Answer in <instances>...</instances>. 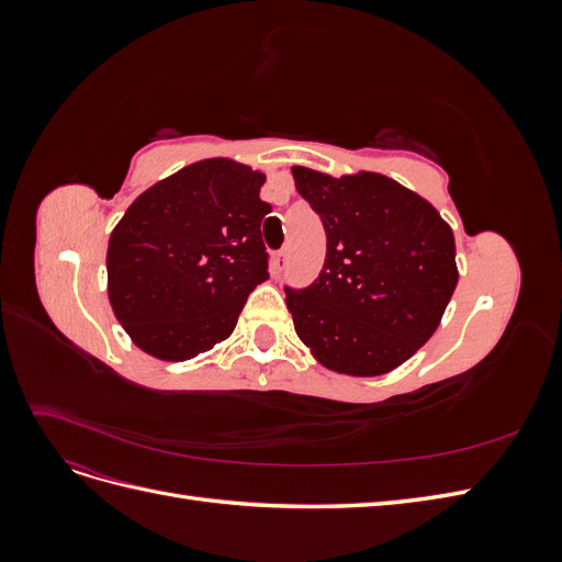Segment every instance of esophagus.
Segmentation results:
<instances>
[{
  "label": "esophagus",
  "mask_w": 562,
  "mask_h": 562,
  "mask_svg": "<svg viewBox=\"0 0 562 562\" xmlns=\"http://www.w3.org/2000/svg\"><path fill=\"white\" fill-rule=\"evenodd\" d=\"M285 260H288L285 250H279V252H274V271H283V267H285Z\"/></svg>",
  "instance_id": "34e87169"
}]
</instances>
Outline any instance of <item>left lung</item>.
I'll return each instance as SVG.
<instances>
[{
	"mask_svg": "<svg viewBox=\"0 0 562 562\" xmlns=\"http://www.w3.org/2000/svg\"><path fill=\"white\" fill-rule=\"evenodd\" d=\"M326 229L318 279L285 288L295 333L335 372L375 378L436 333L457 285L454 236L427 199L380 173L333 178L293 166Z\"/></svg>",
	"mask_w": 562,
	"mask_h": 562,
	"instance_id": "8db88e82",
	"label": "left lung"
}]
</instances>
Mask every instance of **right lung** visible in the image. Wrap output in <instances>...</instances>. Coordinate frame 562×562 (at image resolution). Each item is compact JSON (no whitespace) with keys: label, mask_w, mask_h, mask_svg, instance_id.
I'll use <instances>...</instances> for the list:
<instances>
[{"label":"right lung","mask_w":562,"mask_h":562,"mask_svg":"<svg viewBox=\"0 0 562 562\" xmlns=\"http://www.w3.org/2000/svg\"><path fill=\"white\" fill-rule=\"evenodd\" d=\"M265 173L203 159L135 199L110 234L108 297L133 345L187 361L227 339L269 279L260 199Z\"/></svg>","instance_id":"1"}]
</instances>
